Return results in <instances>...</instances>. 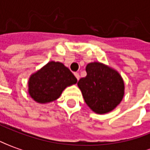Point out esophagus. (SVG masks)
Masks as SVG:
<instances>
[{"label":"esophagus","mask_w":150,"mask_h":150,"mask_svg":"<svg viewBox=\"0 0 150 150\" xmlns=\"http://www.w3.org/2000/svg\"><path fill=\"white\" fill-rule=\"evenodd\" d=\"M74 75H75V77H76V78H77V80H79V78H80L79 73H74Z\"/></svg>","instance_id":"34e87169"}]
</instances>
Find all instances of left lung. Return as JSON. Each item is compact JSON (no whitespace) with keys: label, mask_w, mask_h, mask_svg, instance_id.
<instances>
[{"label":"left lung","mask_w":150,"mask_h":150,"mask_svg":"<svg viewBox=\"0 0 150 150\" xmlns=\"http://www.w3.org/2000/svg\"><path fill=\"white\" fill-rule=\"evenodd\" d=\"M86 71V76L77 82L86 104L99 114L111 112L124 96L122 77L115 69L100 62L88 64Z\"/></svg>","instance_id":"obj_1"}]
</instances>
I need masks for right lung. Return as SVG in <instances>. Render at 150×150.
Here are the masks:
<instances>
[{
	"label": "right lung",
	"instance_id": "right-lung-1",
	"mask_svg": "<svg viewBox=\"0 0 150 150\" xmlns=\"http://www.w3.org/2000/svg\"><path fill=\"white\" fill-rule=\"evenodd\" d=\"M77 78L60 62L50 61L33 73L28 80V94L40 104L57 100L63 91L77 83Z\"/></svg>",
	"mask_w": 150,
	"mask_h": 150
}]
</instances>
